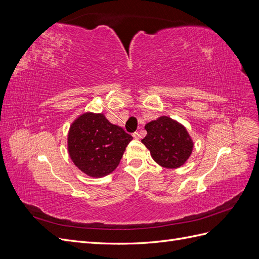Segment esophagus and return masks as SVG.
Masks as SVG:
<instances>
[{
	"label": "esophagus",
	"mask_w": 259,
	"mask_h": 259,
	"mask_svg": "<svg viewBox=\"0 0 259 259\" xmlns=\"http://www.w3.org/2000/svg\"><path fill=\"white\" fill-rule=\"evenodd\" d=\"M133 137H134L135 139H139L140 138V134L138 132H135V133H133Z\"/></svg>",
	"instance_id": "esophagus-1"
}]
</instances>
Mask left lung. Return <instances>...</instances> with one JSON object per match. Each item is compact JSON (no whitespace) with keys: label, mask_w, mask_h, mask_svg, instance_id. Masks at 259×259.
Instances as JSON below:
<instances>
[{"label":"left lung","mask_w":259,"mask_h":259,"mask_svg":"<svg viewBox=\"0 0 259 259\" xmlns=\"http://www.w3.org/2000/svg\"><path fill=\"white\" fill-rule=\"evenodd\" d=\"M145 128L147 136L142 143L159 165L178 168L189 159L193 142L184 125L168 116H160L147 123Z\"/></svg>","instance_id":"8db88e82"}]
</instances>
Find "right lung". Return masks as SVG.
I'll use <instances>...</instances> for the list:
<instances>
[{"label": "right lung", "mask_w": 259, "mask_h": 259, "mask_svg": "<svg viewBox=\"0 0 259 259\" xmlns=\"http://www.w3.org/2000/svg\"><path fill=\"white\" fill-rule=\"evenodd\" d=\"M133 137L103 113L85 112L68 133V152L74 165L91 177L109 175L119 165Z\"/></svg>", "instance_id": "1"}]
</instances>
